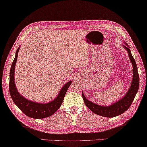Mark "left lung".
<instances>
[{"label":"left lung","instance_id":"left-lung-1","mask_svg":"<svg viewBox=\"0 0 147 147\" xmlns=\"http://www.w3.org/2000/svg\"><path fill=\"white\" fill-rule=\"evenodd\" d=\"M124 48L126 50L129 57V59L131 62L133 66V79L132 82L129 88V90L122 98L118 100L115 103L110 105L109 106H101L95 104L93 102H91L89 100L86 98L82 92V97L84 101V103L88 109L93 113L97 115L103 116V117L113 118L122 115L126 111L129 107L131 106L132 102L136 97L137 93L139 86V76L137 71V66L133 57L131 50L129 48L127 44L125 43V45H123Z\"/></svg>","mask_w":147,"mask_h":147}]
</instances>
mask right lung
<instances>
[{
    "label": "right lung",
    "instance_id": "1",
    "mask_svg": "<svg viewBox=\"0 0 147 147\" xmlns=\"http://www.w3.org/2000/svg\"><path fill=\"white\" fill-rule=\"evenodd\" d=\"M20 47L16 51V56L13 61L11 64L10 72V83H9V90L11 99L13 103L18 107L25 115L29 117L35 119H40L52 116L58 109L63 101L65 95L66 94L67 91L71 84L72 81L70 80L65 84L59 92L57 96L53 100L47 103H40L37 102H34L25 98L21 95L16 89L14 82V73H15V65L17 62L18 52Z\"/></svg>",
    "mask_w": 147,
    "mask_h": 147
}]
</instances>
